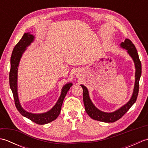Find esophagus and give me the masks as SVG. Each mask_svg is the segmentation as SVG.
Returning a JSON list of instances; mask_svg holds the SVG:
<instances>
[{"instance_id":"obj_1","label":"esophagus","mask_w":148,"mask_h":148,"mask_svg":"<svg viewBox=\"0 0 148 148\" xmlns=\"http://www.w3.org/2000/svg\"><path fill=\"white\" fill-rule=\"evenodd\" d=\"M82 74H83V72H82V71H81V70L78 71L76 73V75L77 77H81V76H82Z\"/></svg>"}]
</instances>
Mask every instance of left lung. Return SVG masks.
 Segmentation results:
<instances>
[{"label":"left lung","instance_id":"obj_1","mask_svg":"<svg viewBox=\"0 0 148 148\" xmlns=\"http://www.w3.org/2000/svg\"><path fill=\"white\" fill-rule=\"evenodd\" d=\"M121 46L122 48L127 50L128 53H129L131 57L133 58V60L135 63V66H136V82H135V86L132 97L130 101L127 104L121 107L120 109H119L116 111L111 113L104 112L100 111V110L94 106L93 103L90 99L88 92L87 88L85 86L81 84V86L83 88V102L84 108H85V111L87 112V114L90 116V117L95 119V120L106 123L115 122L120 119L122 116H124V114L129 110V109L136 102L137 100L138 93H139V79L141 76V72H142L141 62L140 61L139 55H138L136 46H135L133 42L130 39H125V42H123L121 44Z\"/></svg>","mask_w":148,"mask_h":148}]
</instances>
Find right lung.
Wrapping results in <instances>:
<instances>
[{"label":"right lung","mask_w":148,"mask_h":148,"mask_svg":"<svg viewBox=\"0 0 148 148\" xmlns=\"http://www.w3.org/2000/svg\"><path fill=\"white\" fill-rule=\"evenodd\" d=\"M34 36L29 33H25L16 45L12 50L11 57V69L9 72V85L13 94L14 103L16 108H17L18 111L20 112V114L30 119L31 121L36 123L39 125H44L48 123L55 120L60 113L61 108L63 102L65 97L67 94L70 87L72 85V83H69L65 84L63 87L62 90L61 95L56 102L55 106L53 108L46 113L42 114H32V113L28 112L23 109L19 102L18 93H17V73H18V64L20 62L21 56L23 54V51L25 50L27 47L30 45V44L33 41Z\"/></svg>","instance_id":"obj_1"}]
</instances>
